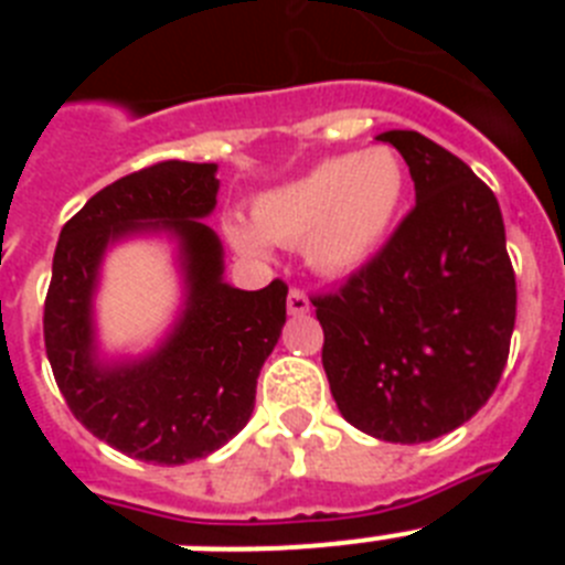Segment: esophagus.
Listing matches in <instances>:
<instances>
[{"mask_svg":"<svg viewBox=\"0 0 565 565\" xmlns=\"http://www.w3.org/2000/svg\"><path fill=\"white\" fill-rule=\"evenodd\" d=\"M286 306H288V313H291V317H302V313H308L311 302H308V297H306V291H302V288L294 286L291 291H288Z\"/></svg>","mask_w":565,"mask_h":565,"instance_id":"34e87169","label":"esophagus"}]
</instances>
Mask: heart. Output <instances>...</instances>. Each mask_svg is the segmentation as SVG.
Wrapping results in <instances>:
<instances>
[{
    "mask_svg": "<svg viewBox=\"0 0 565 565\" xmlns=\"http://www.w3.org/2000/svg\"><path fill=\"white\" fill-rule=\"evenodd\" d=\"M407 192V172L393 149L371 147L326 158L302 178L254 203V230L243 221L226 226L243 254H266V239L302 246L319 274L362 268L393 232Z\"/></svg>",
    "mask_w": 565,
    "mask_h": 565,
    "instance_id": "obj_1",
    "label": "heart"
}]
</instances>
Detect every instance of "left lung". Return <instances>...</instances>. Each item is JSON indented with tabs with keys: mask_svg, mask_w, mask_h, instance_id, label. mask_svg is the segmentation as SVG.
<instances>
[{
	"mask_svg": "<svg viewBox=\"0 0 565 565\" xmlns=\"http://www.w3.org/2000/svg\"><path fill=\"white\" fill-rule=\"evenodd\" d=\"M402 152L416 206L342 286L313 294L339 413L382 441L456 430L495 393L515 328V268L498 198L461 158L413 129Z\"/></svg>",
	"mask_w": 565,
	"mask_h": 565,
	"instance_id": "1",
	"label": "left lung"
}]
</instances>
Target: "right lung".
<instances>
[{
    "label": "right lung",
    "instance_id": "1",
    "mask_svg": "<svg viewBox=\"0 0 565 565\" xmlns=\"http://www.w3.org/2000/svg\"><path fill=\"white\" fill-rule=\"evenodd\" d=\"M214 163L161 161L96 192L64 223L44 299V348L70 413L102 441L152 463H186L237 436L263 362L286 326L288 286H226L221 239L201 217L217 203ZM169 227L188 259L190 302L154 358L102 372L92 362L88 297L107 242Z\"/></svg>",
    "mask_w": 565,
    "mask_h": 565
}]
</instances>
